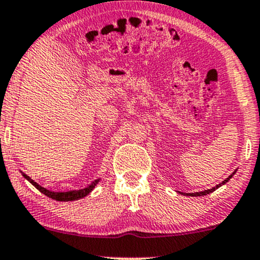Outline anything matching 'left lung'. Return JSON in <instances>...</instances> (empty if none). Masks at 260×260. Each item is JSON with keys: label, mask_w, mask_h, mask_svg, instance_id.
Wrapping results in <instances>:
<instances>
[{"label": "left lung", "mask_w": 260, "mask_h": 260, "mask_svg": "<svg viewBox=\"0 0 260 260\" xmlns=\"http://www.w3.org/2000/svg\"><path fill=\"white\" fill-rule=\"evenodd\" d=\"M235 173H236V170H235V172H234L233 174H231V175L229 176V178L225 179L224 181L220 182V184H219V185H216L215 187L210 188V190H204V191H201V192H194V193H193V192H192V193H184V192H180V193H181V194H184V196H191V197H197V196H206V194H209V193H212L213 191H215L216 188H219V187H220V186H222V185H225V184H226V182L229 181V180H230V179L233 178V176L235 175Z\"/></svg>", "instance_id": "8db88e82"}]
</instances>
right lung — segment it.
<instances>
[{
  "mask_svg": "<svg viewBox=\"0 0 260 260\" xmlns=\"http://www.w3.org/2000/svg\"><path fill=\"white\" fill-rule=\"evenodd\" d=\"M21 175L25 178L27 181L30 182V184L35 186L38 190L41 192V193L46 194L47 197L52 198V200H56V201H59V202H69V201H78V200H81V198L86 197L87 194H90L91 192H92V190L94 187H96V185L99 184L100 180L101 179H97L94 180V181L92 182L91 185H88L87 187L85 188H81V190H70V191H66V192H54V191H50L47 190V188L42 187V186H40L38 182H35L34 180L30 178V176H27L26 174H24L23 172L20 170Z\"/></svg>",
  "mask_w": 260,
  "mask_h": 260,
  "instance_id": "1",
  "label": "right lung"
}]
</instances>
